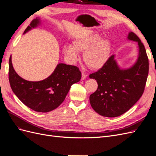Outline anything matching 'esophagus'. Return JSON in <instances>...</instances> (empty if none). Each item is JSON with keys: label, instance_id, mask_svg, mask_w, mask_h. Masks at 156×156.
<instances>
[{"label": "esophagus", "instance_id": "1", "mask_svg": "<svg viewBox=\"0 0 156 156\" xmlns=\"http://www.w3.org/2000/svg\"><path fill=\"white\" fill-rule=\"evenodd\" d=\"M87 77V75L85 74L84 73H82V77H81V80H84Z\"/></svg>", "mask_w": 156, "mask_h": 156}]
</instances>
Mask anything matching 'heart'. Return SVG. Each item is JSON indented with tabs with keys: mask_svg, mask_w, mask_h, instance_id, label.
I'll use <instances>...</instances> for the list:
<instances>
[{
	"mask_svg": "<svg viewBox=\"0 0 156 156\" xmlns=\"http://www.w3.org/2000/svg\"><path fill=\"white\" fill-rule=\"evenodd\" d=\"M62 51L72 62L78 60L79 51H84L83 60L89 68L100 69L107 64L111 55V44L106 40H101L98 34H87L75 39L73 45H65Z\"/></svg>",
	"mask_w": 156,
	"mask_h": 156,
	"instance_id": "1",
	"label": "heart"
}]
</instances>
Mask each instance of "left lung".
<instances>
[{"instance_id": "obj_1", "label": "left lung", "mask_w": 156, "mask_h": 156, "mask_svg": "<svg viewBox=\"0 0 156 156\" xmlns=\"http://www.w3.org/2000/svg\"><path fill=\"white\" fill-rule=\"evenodd\" d=\"M129 40L137 42L139 55L135 64L120 68L112 55L107 64L90 75L98 83V89L90 96L93 109L105 117L122 115L133 107L142 96L148 75L149 64L144 46L135 33L130 32Z\"/></svg>"}]
</instances>
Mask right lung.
I'll list each match as a JSON object with an SVG mask.
<instances>
[{
	"label": "right lung",
	"instance_id": "1",
	"mask_svg": "<svg viewBox=\"0 0 156 156\" xmlns=\"http://www.w3.org/2000/svg\"><path fill=\"white\" fill-rule=\"evenodd\" d=\"M40 24V19L36 18L23 34ZM81 79V72L77 67L60 63L48 78L40 81H27L14 70L12 55L9 59V81L12 91L26 106L36 112H48L57 108L65 100L71 86Z\"/></svg>",
	"mask_w": 156,
	"mask_h": 156
}]
</instances>
